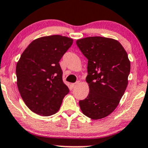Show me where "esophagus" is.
Masks as SVG:
<instances>
[{"label":"esophagus","instance_id":"esophagus-1","mask_svg":"<svg viewBox=\"0 0 148 148\" xmlns=\"http://www.w3.org/2000/svg\"><path fill=\"white\" fill-rule=\"evenodd\" d=\"M78 85H79V81H77V82H75V83H73L72 85H71V86H72L73 88H75V87H77Z\"/></svg>","mask_w":148,"mask_h":148}]
</instances>
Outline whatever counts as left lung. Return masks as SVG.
I'll use <instances>...</instances> for the list:
<instances>
[{
  "label": "left lung",
  "mask_w": 148,
  "mask_h": 148,
  "mask_svg": "<svg viewBox=\"0 0 148 148\" xmlns=\"http://www.w3.org/2000/svg\"><path fill=\"white\" fill-rule=\"evenodd\" d=\"M76 44L88 60L90 92L79 101L81 111L92 119L104 118L116 108L128 85V54L118 41L110 38L90 36L77 39Z\"/></svg>",
  "instance_id": "8db88e82"
}]
</instances>
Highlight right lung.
<instances>
[{
  "mask_svg": "<svg viewBox=\"0 0 148 148\" xmlns=\"http://www.w3.org/2000/svg\"><path fill=\"white\" fill-rule=\"evenodd\" d=\"M73 42L61 35L40 37L30 43L17 62L18 90L25 104L38 115L56 114L69 92L59 61Z\"/></svg>",
  "mask_w": 148,
  "mask_h": 148,
  "instance_id": "obj_1",
  "label": "right lung"
}]
</instances>
